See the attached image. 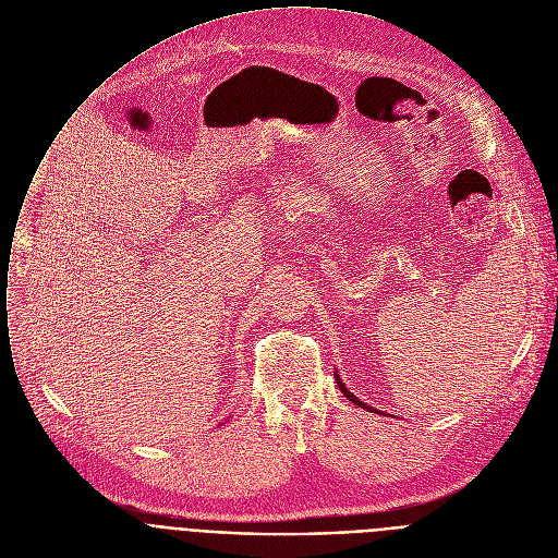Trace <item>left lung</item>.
Listing matches in <instances>:
<instances>
[{"label": "left lung", "mask_w": 558, "mask_h": 558, "mask_svg": "<svg viewBox=\"0 0 558 558\" xmlns=\"http://www.w3.org/2000/svg\"><path fill=\"white\" fill-rule=\"evenodd\" d=\"M333 376H337V385H339V389L345 393V398H348V400H352L354 404H359V407H363V409H367V411H376L374 407H367L365 402H361V400H359V398H356V396H354V393H352V391H350V389L343 385V380L339 378V374H333ZM376 413H378V411H376Z\"/></svg>", "instance_id": "obj_1"}]
</instances>
